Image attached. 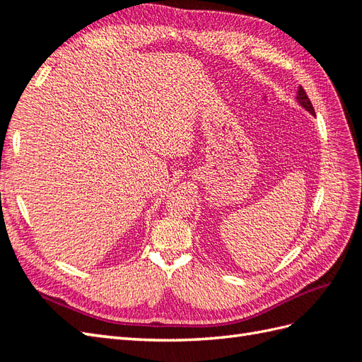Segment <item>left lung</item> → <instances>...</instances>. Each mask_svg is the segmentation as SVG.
Listing matches in <instances>:
<instances>
[{"label":"left lung","instance_id":"left-lung-1","mask_svg":"<svg viewBox=\"0 0 362 362\" xmlns=\"http://www.w3.org/2000/svg\"><path fill=\"white\" fill-rule=\"evenodd\" d=\"M298 102L304 106L307 111H310L312 114H315V109H313V105H312V102H310V98H308V95H307V92L304 90V88L302 86H299V90H298Z\"/></svg>","mask_w":362,"mask_h":362}]
</instances>
